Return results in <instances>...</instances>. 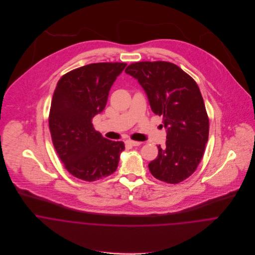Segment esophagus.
Masks as SVG:
<instances>
[{
    "instance_id": "obj_1",
    "label": "esophagus",
    "mask_w": 255,
    "mask_h": 255,
    "mask_svg": "<svg viewBox=\"0 0 255 255\" xmlns=\"http://www.w3.org/2000/svg\"><path fill=\"white\" fill-rule=\"evenodd\" d=\"M126 143H127L128 145L130 146H138L141 144V142H139V141H134V140H130V139L127 140V141H126Z\"/></svg>"
}]
</instances>
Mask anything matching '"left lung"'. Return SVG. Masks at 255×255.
<instances>
[{
  "mask_svg": "<svg viewBox=\"0 0 255 255\" xmlns=\"http://www.w3.org/2000/svg\"><path fill=\"white\" fill-rule=\"evenodd\" d=\"M126 73L138 80L153 113L163 117L166 147L148 165L159 181L179 183L191 176L208 141L209 120L196 82L175 64L138 62Z\"/></svg>",
  "mask_w": 255,
  "mask_h": 255,
  "instance_id": "left-lung-1",
  "label": "left lung"
}]
</instances>
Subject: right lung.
I'll return each mask as SVG.
<instances>
[{
  "mask_svg": "<svg viewBox=\"0 0 255 255\" xmlns=\"http://www.w3.org/2000/svg\"><path fill=\"white\" fill-rule=\"evenodd\" d=\"M125 63H97L75 69L58 81L49 115L54 147L73 177L94 182L118 168L123 141H112L96 131L92 119L105 109L116 78Z\"/></svg>",
  "mask_w": 255,
  "mask_h": 255,
  "instance_id": "right-lung-1",
  "label": "right lung"
}]
</instances>
